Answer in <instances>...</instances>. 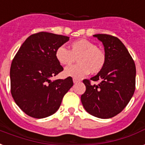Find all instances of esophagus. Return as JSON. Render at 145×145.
<instances>
[{
  "label": "esophagus",
  "instance_id": "esophagus-1",
  "mask_svg": "<svg viewBox=\"0 0 145 145\" xmlns=\"http://www.w3.org/2000/svg\"><path fill=\"white\" fill-rule=\"evenodd\" d=\"M72 81H73L74 83H78V82H80V80H79L78 78H73Z\"/></svg>",
  "mask_w": 145,
  "mask_h": 145
}]
</instances>
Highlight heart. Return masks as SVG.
<instances>
[{
    "mask_svg": "<svg viewBox=\"0 0 145 145\" xmlns=\"http://www.w3.org/2000/svg\"><path fill=\"white\" fill-rule=\"evenodd\" d=\"M69 50L60 46L55 51V57L60 64L69 65L76 60L78 63L67 67L63 75L67 77L81 78L88 74L99 72L106 63V55L97 45L86 39H79L72 42Z\"/></svg>",
    "mask_w": 145,
    "mask_h": 145,
    "instance_id": "b5f03b06",
    "label": "heart"
}]
</instances>
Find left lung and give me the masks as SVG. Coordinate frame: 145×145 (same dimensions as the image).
<instances>
[{"label": "left lung", "instance_id": "obj_1", "mask_svg": "<svg viewBox=\"0 0 145 145\" xmlns=\"http://www.w3.org/2000/svg\"><path fill=\"white\" fill-rule=\"evenodd\" d=\"M103 43L106 55L104 68L91 80L85 79V92L81 96L85 110L91 115L109 119L120 113L131 100L135 89L136 69L134 60L116 37L106 34L93 35Z\"/></svg>", "mask_w": 145, "mask_h": 145}]
</instances>
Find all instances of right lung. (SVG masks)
<instances>
[{"mask_svg":"<svg viewBox=\"0 0 145 145\" xmlns=\"http://www.w3.org/2000/svg\"><path fill=\"white\" fill-rule=\"evenodd\" d=\"M69 40L61 35L39 32L23 42L13 58L10 72L11 94L28 116L41 119L56 113L73 85L72 77L50 80L63 70L55 51Z\"/></svg>","mask_w":145,"mask_h":145,"instance_id":"add662e5","label":"right lung"}]
</instances>
